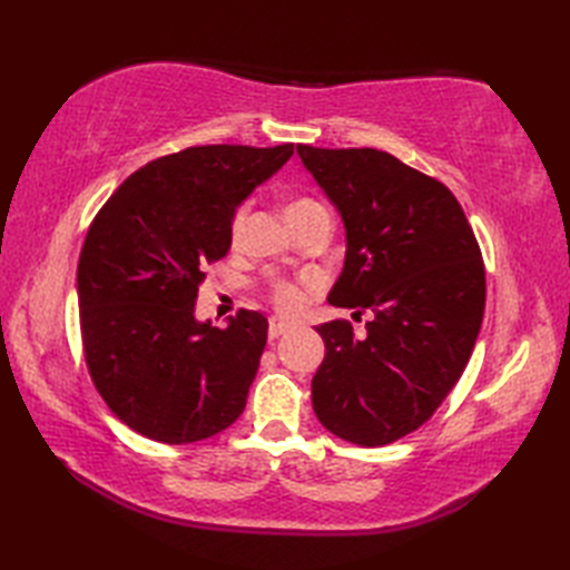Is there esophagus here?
Listing matches in <instances>:
<instances>
[{
	"label": "esophagus",
	"mask_w": 570,
	"mask_h": 570,
	"mask_svg": "<svg viewBox=\"0 0 570 570\" xmlns=\"http://www.w3.org/2000/svg\"><path fill=\"white\" fill-rule=\"evenodd\" d=\"M292 328H294L292 323L278 321V318H272V321H269V341H276V337H282L284 333H288Z\"/></svg>",
	"instance_id": "1"
}]
</instances>
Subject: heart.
I'll list each match as a JSON object with an SVG mask.
<instances>
[{
	"label": "heart",
	"mask_w": 570,
	"mask_h": 570,
	"mask_svg": "<svg viewBox=\"0 0 570 570\" xmlns=\"http://www.w3.org/2000/svg\"><path fill=\"white\" fill-rule=\"evenodd\" d=\"M318 208H323L318 200H313L308 196H298V198H294L292 203L286 205V220H296V217L306 215L311 210H318ZM245 220H247V208H239L237 215H235V220H233V237L235 239L242 235V227H245ZM272 298H274L276 308H282L284 313H294V311H298L301 306H304L306 292H304V286H301V284L286 282V278H282V282H274Z\"/></svg>",
	"instance_id": "b5f03b06"
}]
</instances>
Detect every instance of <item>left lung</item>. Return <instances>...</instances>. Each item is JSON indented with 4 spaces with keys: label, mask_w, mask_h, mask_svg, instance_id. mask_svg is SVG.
<instances>
[{
    "label": "left lung",
    "mask_w": 570,
    "mask_h": 570,
    "mask_svg": "<svg viewBox=\"0 0 570 570\" xmlns=\"http://www.w3.org/2000/svg\"><path fill=\"white\" fill-rule=\"evenodd\" d=\"M296 151L345 225L328 304L374 313L365 341L347 321L316 328L313 411L337 439L386 445L426 423L463 374L485 313L482 254L441 180L377 149Z\"/></svg>",
    "instance_id": "left-lung-1"
}]
</instances>
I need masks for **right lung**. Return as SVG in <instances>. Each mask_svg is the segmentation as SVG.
Segmentation results:
<instances>
[{
	"label": "right lung",
	"mask_w": 570,
	"mask_h": 570,
	"mask_svg": "<svg viewBox=\"0 0 570 570\" xmlns=\"http://www.w3.org/2000/svg\"><path fill=\"white\" fill-rule=\"evenodd\" d=\"M294 154L210 144L161 156L119 186L85 235L78 306L85 362L131 431L184 445L225 431L247 404L269 323L196 318L205 266L233 245V217Z\"/></svg>",
	"instance_id": "add662e5"
}]
</instances>
